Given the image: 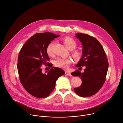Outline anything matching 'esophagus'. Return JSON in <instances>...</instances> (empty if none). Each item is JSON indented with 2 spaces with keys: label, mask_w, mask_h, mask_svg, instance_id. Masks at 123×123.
<instances>
[{
  "label": "esophagus",
  "mask_w": 123,
  "mask_h": 123,
  "mask_svg": "<svg viewBox=\"0 0 123 123\" xmlns=\"http://www.w3.org/2000/svg\"><path fill=\"white\" fill-rule=\"evenodd\" d=\"M65 74L67 75H68V76H72V75H71V74L68 73V72H65Z\"/></svg>",
  "instance_id": "1"
}]
</instances>
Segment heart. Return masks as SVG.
<instances>
[{"label": "heart", "instance_id": "obj_1", "mask_svg": "<svg viewBox=\"0 0 123 123\" xmlns=\"http://www.w3.org/2000/svg\"><path fill=\"white\" fill-rule=\"evenodd\" d=\"M63 42L66 47L69 49H73L75 48L76 43L74 40L69 37H65L63 39ZM54 45V42L49 43L47 48V52L48 55H52L53 54V47ZM73 55L74 58L78 60L80 59L82 56V53L78 50H75L73 52ZM72 63V60L69 58L59 57L57 58L54 62V64L56 67L61 68L64 69H66L68 68L69 64Z\"/></svg>", "mask_w": 123, "mask_h": 123}]
</instances>
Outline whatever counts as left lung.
I'll return each instance as SVG.
<instances>
[{
  "instance_id": "obj_1",
  "label": "left lung",
  "mask_w": 123,
  "mask_h": 123,
  "mask_svg": "<svg viewBox=\"0 0 123 123\" xmlns=\"http://www.w3.org/2000/svg\"><path fill=\"white\" fill-rule=\"evenodd\" d=\"M75 35L83 47L82 56L76 66H85L86 68L84 73L77 71L71 73L81 78L82 81L80 86L74 91L80 96L89 97L96 93L104 85L109 63L102 45L95 38L84 33Z\"/></svg>"
}]
</instances>
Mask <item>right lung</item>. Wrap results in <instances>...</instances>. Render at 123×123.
<instances>
[{"label": "right lung", "mask_w": 123, "mask_h": 123, "mask_svg": "<svg viewBox=\"0 0 123 123\" xmlns=\"http://www.w3.org/2000/svg\"><path fill=\"white\" fill-rule=\"evenodd\" d=\"M59 36L51 32L37 33L24 44L18 57L17 69L22 86L31 95L37 98L48 96L54 90L57 79L65 74L63 69L52 67L47 48L51 41ZM43 64L52 68L45 73L42 72Z\"/></svg>", "instance_id": "1"}]
</instances>
